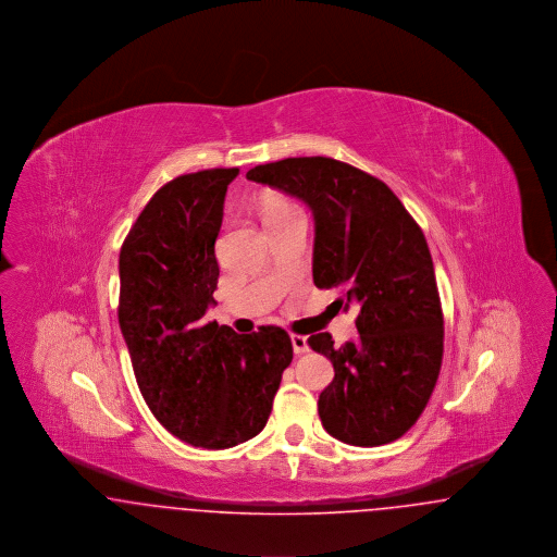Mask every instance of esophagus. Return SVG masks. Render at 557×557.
<instances>
[{
	"label": "esophagus",
	"mask_w": 557,
	"mask_h": 557,
	"mask_svg": "<svg viewBox=\"0 0 557 557\" xmlns=\"http://www.w3.org/2000/svg\"><path fill=\"white\" fill-rule=\"evenodd\" d=\"M290 343L292 350H294V355H302V352H307V350H309V345H307V338H305V336L292 334Z\"/></svg>",
	"instance_id": "esophagus-1"
}]
</instances>
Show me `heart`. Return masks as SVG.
Listing matches in <instances>:
<instances>
[{
  "label": "heart",
  "instance_id": "obj_1",
  "mask_svg": "<svg viewBox=\"0 0 557 557\" xmlns=\"http://www.w3.org/2000/svg\"><path fill=\"white\" fill-rule=\"evenodd\" d=\"M296 212L300 211L292 205L286 196H280V194H267L263 202H261V214H263L267 227L277 223V221L288 219V216L296 214Z\"/></svg>",
  "mask_w": 557,
  "mask_h": 557
}]
</instances>
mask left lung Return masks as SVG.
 Here are the masks:
<instances>
[{"label": "left lung", "instance_id": "left-lung-1", "mask_svg": "<svg viewBox=\"0 0 557 557\" xmlns=\"http://www.w3.org/2000/svg\"><path fill=\"white\" fill-rule=\"evenodd\" d=\"M246 180L311 209L313 282L357 311V341L309 338L336 371L319 395L321 424L355 447L397 441L422 416L443 363V309L422 230L391 187L341 160H277Z\"/></svg>", "mask_w": 557, "mask_h": 557}]
</instances>
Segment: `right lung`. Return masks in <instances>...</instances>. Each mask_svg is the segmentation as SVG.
Masks as SVG:
<instances>
[{"label": "right lung", "instance_id": "right-lung-1", "mask_svg": "<svg viewBox=\"0 0 557 557\" xmlns=\"http://www.w3.org/2000/svg\"><path fill=\"white\" fill-rule=\"evenodd\" d=\"M239 169L182 175L150 198L119 257V325L141 397L187 445L230 449L265 428L290 336L275 325L236 334L205 321L214 307V242Z\"/></svg>", "mask_w": 557, "mask_h": 557}]
</instances>
